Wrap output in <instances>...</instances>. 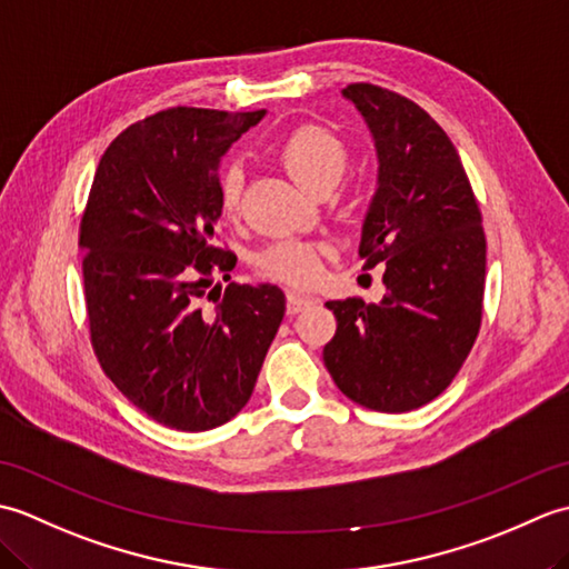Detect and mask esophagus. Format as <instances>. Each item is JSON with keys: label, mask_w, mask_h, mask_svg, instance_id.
Listing matches in <instances>:
<instances>
[{"label": "esophagus", "mask_w": 569, "mask_h": 569, "mask_svg": "<svg viewBox=\"0 0 569 569\" xmlns=\"http://www.w3.org/2000/svg\"><path fill=\"white\" fill-rule=\"evenodd\" d=\"M312 303H316V298H312V296H306V293L288 291V296H286V310H288V316H296V312L306 310V308H308V306H312Z\"/></svg>", "instance_id": "34e87169"}]
</instances>
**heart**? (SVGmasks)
<instances>
[{
  "instance_id": "b5f03b06",
  "label": "heart",
  "mask_w": 569,
  "mask_h": 569,
  "mask_svg": "<svg viewBox=\"0 0 569 569\" xmlns=\"http://www.w3.org/2000/svg\"><path fill=\"white\" fill-rule=\"evenodd\" d=\"M278 156H281L286 171L296 178V183L310 192L337 183L347 166L345 143L330 129L318 124L293 129L281 141ZM241 190H244V171H241L239 163L227 166L220 176V204L227 214H234L239 210ZM325 257H328L325 244L283 239L266 247L257 257V266L263 276L273 278V281L312 286L320 281Z\"/></svg>"
}]
</instances>
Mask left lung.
<instances>
[{"instance_id": "left-lung-1", "label": "left lung", "mask_w": 569, "mask_h": 569, "mask_svg": "<svg viewBox=\"0 0 569 569\" xmlns=\"http://www.w3.org/2000/svg\"><path fill=\"white\" fill-rule=\"evenodd\" d=\"M373 137L377 192L361 224L365 269L386 263V296L330 300L337 332L322 359L337 389L379 413L438 398L481 325L487 239L450 137L416 102L379 84L342 90Z\"/></svg>"}]
</instances>
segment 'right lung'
<instances>
[{
    "mask_svg": "<svg viewBox=\"0 0 569 569\" xmlns=\"http://www.w3.org/2000/svg\"><path fill=\"white\" fill-rule=\"evenodd\" d=\"M263 114L171 107L124 129L94 171L78 239L92 349L166 428L232 420L283 320L278 286H212L237 263L214 247L222 156Z\"/></svg>",
    "mask_w": 569,
    "mask_h": 569,
    "instance_id": "obj_1",
    "label": "right lung"
}]
</instances>
